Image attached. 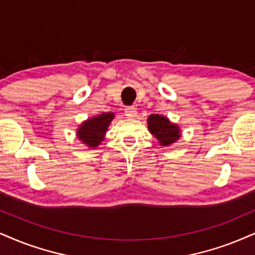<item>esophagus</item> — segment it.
<instances>
[{"label": "esophagus", "instance_id": "obj_1", "mask_svg": "<svg viewBox=\"0 0 255 255\" xmlns=\"http://www.w3.org/2000/svg\"><path fill=\"white\" fill-rule=\"evenodd\" d=\"M125 115L128 116V118H134L137 116V110L133 106H130V108L125 109Z\"/></svg>", "mask_w": 255, "mask_h": 255}]
</instances>
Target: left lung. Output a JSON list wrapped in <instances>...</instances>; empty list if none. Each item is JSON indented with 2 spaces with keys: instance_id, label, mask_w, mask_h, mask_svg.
<instances>
[{
  "instance_id": "left-lung-1",
  "label": "left lung",
  "mask_w": 255,
  "mask_h": 255,
  "mask_svg": "<svg viewBox=\"0 0 255 255\" xmlns=\"http://www.w3.org/2000/svg\"><path fill=\"white\" fill-rule=\"evenodd\" d=\"M149 132L155 136L159 145L170 146L181 138V128L177 124L170 122V119L163 115H150L147 117Z\"/></svg>"
}]
</instances>
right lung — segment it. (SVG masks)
I'll use <instances>...</instances> for the list:
<instances>
[{"label": "right lung", "instance_id": "1", "mask_svg": "<svg viewBox=\"0 0 255 255\" xmlns=\"http://www.w3.org/2000/svg\"><path fill=\"white\" fill-rule=\"evenodd\" d=\"M115 118L113 112H105L87 118L77 128V137L90 149H96L105 139L108 128Z\"/></svg>", "mask_w": 255, "mask_h": 255}]
</instances>
